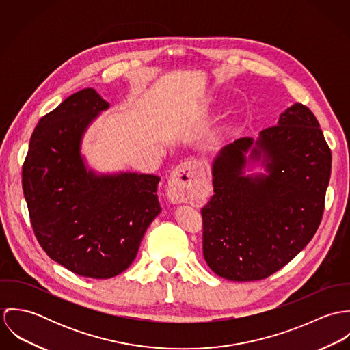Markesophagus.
<instances>
[{"instance_id":"34e87169","label":"esophagus","mask_w":350,"mask_h":350,"mask_svg":"<svg viewBox=\"0 0 350 350\" xmlns=\"http://www.w3.org/2000/svg\"><path fill=\"white\" fill-rule=\"evenodd\" d=\"M204 176L202 163L190 159L179 164L171 174L167 186V198L171 203L187 202L198 187V182Z\"/></svg>"}]
</instances>
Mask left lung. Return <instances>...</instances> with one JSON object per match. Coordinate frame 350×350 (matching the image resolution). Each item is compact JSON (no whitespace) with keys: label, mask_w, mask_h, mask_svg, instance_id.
I'll use <instances>...</instances> for the list:
<instances>
[{"label":"left lung","mask_w":350,"mask_h":350,"mask_svg":"<svg viewBox=\"0 0 350 350\" xmlns=\"http://www.w3.org/2000/svg\"><path fill=\"white\" fill-rule=\"evenodd\" d=\"M258 161L265 174H245ZM332 152L312 111L287 107L258 139L225 146L211 167L214 196L202 208L203 257L233 282L265 279L314 237L325 208Z\"/></svg>","instance_id":"8db88e82"}]
</instances>
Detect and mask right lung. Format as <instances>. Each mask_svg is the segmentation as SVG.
<instances>
[{"mask_svg":"<svg viewBox=\"0 0 350 350\" xmlns=\"http://www.w3.org/2000/svg\"><path fill=\"white\" fill-rule=\"evenodd\" d=\"M109 106L92 88L66 98L40 118L23 165V191L39 244L57 264L93 279L124 272L161 211L159 176L98 174L86 164L83 136Z\"/></svg>","mask_w":350,"mask_h":350,"instance_id":"right-lung-1","label":"right lung"}]
</instances>
